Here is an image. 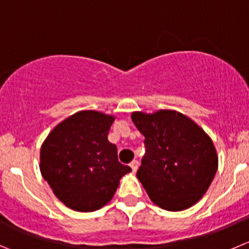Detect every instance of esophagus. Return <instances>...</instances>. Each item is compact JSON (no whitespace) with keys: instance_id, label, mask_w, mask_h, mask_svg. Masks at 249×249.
<instances>
[{"instance_id":"1","label":"esophagus","mask_w":249,"mask_h":249,"mask_svg":"<svg viewBox=\"0 0 249 249\" xmlns=\"http://www.w3.org/2000/svg\"><path fill=\"white\" fill-rule=\"evenodd\" d=\"M138 165H139L138 160H133V161L131 162V167L132 170H133V172H136L137 170H138Z\"/></svg>"}]
</instances>
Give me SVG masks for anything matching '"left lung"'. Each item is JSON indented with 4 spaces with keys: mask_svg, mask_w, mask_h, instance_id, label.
<instances>
[{
    "mask_svg": "<svg viewBox=\"0 0 249 249\" xmlns=\"http://www.w3.org/2000/svg\"><path fill=\"white\" fill-rule=\"evenodd\" d=\"M132 121L145 137V155L137 177L149 198L170 212L196 204L217 170L212 139L177 111L161 110L153 115L133 112Z\"/></svg>",
    "mask_w": 249,
    "mask_h": 249,
    "instance_id": "8db88e82",
    "label": "left lung"
}]
</instances>
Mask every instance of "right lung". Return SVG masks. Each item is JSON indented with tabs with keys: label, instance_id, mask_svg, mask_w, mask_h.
I'll return each mask as SVG.
<instances>
[{
	"label": "right lung",
	"instance_id": "1",
	"mask_svg": "<svg viewBox=\"0 0 249 249\" xmlns=\"http://www.w3.org/2000/svg\"><path fill=\"white\" fill-rule=\"evenodd\" d=\"M112 116L80 111L61 122L40 150V170L56 197L77 212H95L112 199L132 169L118 161L107 139Z\"/></svg>",
	"mask_w": 249,
	"mask_h": 249
}]
</instances>
